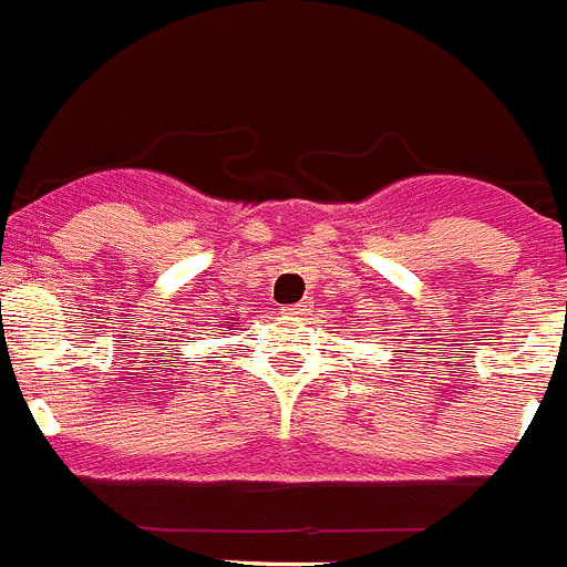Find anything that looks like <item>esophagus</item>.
Listing matches in <instances>:
<instances>
[{"label": "esophagus", "mask_w": 567, "mask_h": 567, "mask_svg": "<svg viewBox=\"0 0 567 567\" xmlns=\"http://www.w3.org/2000/svg\"><path fill=\"white\" fill-rule=\"evenodd\" d=\"M306 306L303 303H298V306H284V315H289V318H303L306 315Z\"/></svg>", "instance_id": "1"}]
</instances>
